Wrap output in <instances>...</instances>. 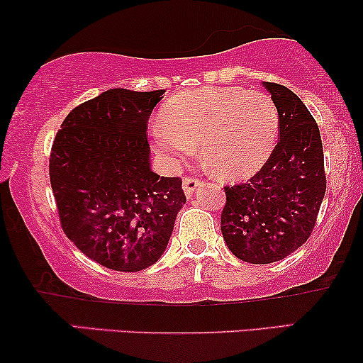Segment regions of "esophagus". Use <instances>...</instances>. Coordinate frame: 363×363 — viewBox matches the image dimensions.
Returning a JSON list of instances; mask_svg holds the SVG:
<instances>
[{
	"instance_id": "esophagus-1",
	"label": "esophagus",
	"mask_w": 363,
	"mask_h": 363,
	"mask_svg": "<svg viewBox=\"0 0 363 363\" xmlns=\"http://www.w3.org/2000/svg\"><path fill=\"white\" fill-rule=\"evenodd\" d=\"M201 185V180L196 177H185L183 178V190H185L186 196H191L193 191Z\"/></svg>"
}]
</instances>
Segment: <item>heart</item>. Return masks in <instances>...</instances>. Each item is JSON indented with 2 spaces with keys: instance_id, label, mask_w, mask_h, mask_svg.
I'll return each mask as SVG.
<instances>
[{
  "instance_id": "heart-1",
  "label": "heart",
  "mask_w": 363,
  "mask_h": 363,
  "mask_svg": "<svg viewBox=\"0 0 363 363\" xmlns=\"http://www.w3.org/2000/svg\"><path fill=\"white\" fill-rule=\"evenodd\" d=\"M279 116L264 92L205 87L182 92L165 104L153 127V145L173 165L201 145L208 170L223 180L255 175L277 140Z\"/></svg>"
}]
</instances>
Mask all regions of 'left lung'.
Here are the masks:
<instances>
[{"label": "left lung", "mask_w": 363, "mask_h": 363, "mask_svg": "<svg viewBox=\"0 0 363 363\" xmlns=\"http://www.w3.org/2000/svg\"><path fill=\"white\" fill-rule=\"evenodd\" d=\"M279 116L277 145L261 170L225 186L221 233L238 259L269 264L309 240L325 195L319 127L289 89L264 82Z\"/></svg>", "instance_id": "8db88e82"}]
</instances>
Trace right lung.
I'll use <instances>...</instances> for the list:
<instances>
[{"label":"right lung","instance_id":"1","mask_svg":"<svg viewBox=\"0 0 363 363\" xmlns=\"http://www.w3.org/2000/svg\"><path fill=\"white\" fill-rule=\"evenodd\" d=\"M165 89H108L72 108L54 138L49 180L66 236L104 267L155 264L186 196L150 170L148 118Z\"/></svg>","mask_w":363,"mask_h":363}]
</instances>
